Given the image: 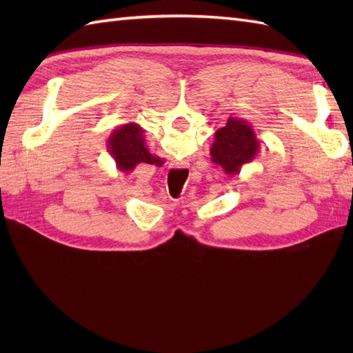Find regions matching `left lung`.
I'll return each mask as SVG.
<instances>
[{
	"instance_id": "obj_1",
	"label": "left lung",
	"mask_w": 353,
	"mask_h": 353,
	"mask_svg": "<svg viewBox=\"0 0 353 353\" xmlns=\"http://www.w3.org/2000/svg\"><path fill=\"white\" fill-rule=\"evenodd\" d=\"M259 139L253 125L245 119L229 117L228 123L215 132L211 145V161L229 176L239 174L244 165L253 162L259 153Z\"/></svg>"
}]
</instances>
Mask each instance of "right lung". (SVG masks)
<instances>
[{"mask_svg": "<svg viewBox=\"0 0 353 353\" xmlns=\"http://www.w3.org/2000/svg\"><path fill=\"white\" fill-rule=\"evenodd\" d=\"M108 152L115 159L118 170L124 172H130L138 163H162L161 157L150 153L144 129L137 123L123 124L112 132L108 139Z\"/></svg>", "mask_w": 353, "mask_h": 353, "instance_id": "obj_1", "label": "right lung"}]
</instances>
